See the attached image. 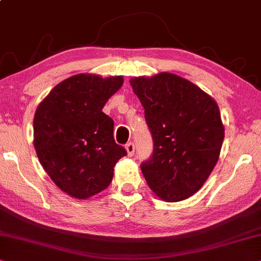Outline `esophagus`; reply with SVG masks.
<instances>
[{"mask_svg": "<svg viewBox=\"0 0 261 261\" xmlns=\"http://www.w3.org/2000/svg\"><path fill=\"white\" fill-rule=\"evenodd\" d=\"M125 149H126L128 156H133L135 154V145L133 142H128V143H126V145H125Z\"/></svg>", "mask_w": 261, "mask_h": 261, "instance_id": "1", "label": "esophagus"}]
</instances>
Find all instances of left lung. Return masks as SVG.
<instances>
[{
    "label": "left lung",
    "instance_id": "left-lung-1",
    "mask_svg": "<svg viewBox=\"0 0 261 261\" xmlns=\"http://www.w3.org/2000/svg\"><path fill=\"white\" fill-rule=\"evenodd\" d=\"M144 107L154 150L141 169L162 200L174 203L197 192L209 178L224 138L215 100L178 75L161 72L130 80Z\"/></svg>",
    "mask_w": 261,
    "mask_h": 261
}]
</instances>
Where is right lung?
I'll list each match as a JSON object with an SVG mask.
<instances>
[{
    "label": "right lung",
    "instance_id": "1",
    "mask_svg": "<svg viewBox=\"0 0 261 261\" xmlns=\"http://www.w3.org/2000/svg\"><path fill=\"white\" fill-rule=\"evenodd\" d=\"M121 76L79 74L58 83L37 107L33 120L38 159L56 185L87 199L109 187L113 167L126 150L113 137V120L102 112L123 85Z\"/></svg>",
    "mask_w": 261,
    "mask_h": 261
}]
</instances>
